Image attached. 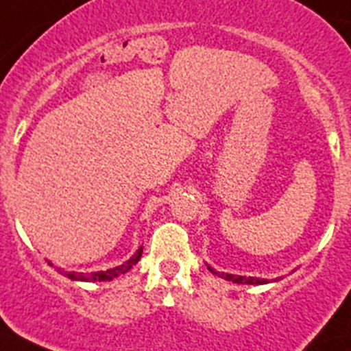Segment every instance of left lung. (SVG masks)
I'll list each match as a JSON object with an SVG mask.
<instances>
[{"label": "left lung", "mask_w": 351, "mask_h": 351, "mask_svg": "<svg viewBox=\"0 0 351 351\" xmlns=\"http://www.w3.org/2000/svg\"><path fill=\"white\" fill-rule=\"evenodd\" d=\"M207 269H209L213 274H218L219 278H223V280H228L232 281V283H239V285H263V283H269L267 280H260V278H246V276H235V274H226V272H218L214 271L213 267H209L207 265Z\"/></svg>", "instance_id": "left-lung-1"}]
</instances>
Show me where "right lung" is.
<instances>
[{"mask_svg":"<svg viewBox=\"0 0 351 351\" xmlns=\"http://www.w3.org/2000/svg\"><path fill=\"white\" fill-rule=\"evenodd\" d=\"M141 256H142V247H138L137 253H135L128 262H125L123 265H117V267L114 269H107V271H98V272H86V274H82V272H64V271H60V272L73 281H110L114 280V278H117V276L128 272L130 269H132L138 260H141Z\"/></svg>","mask_w":351,"mask_h":351,"instance_id":"add662e5","label":"right lung"}]
</instances>
